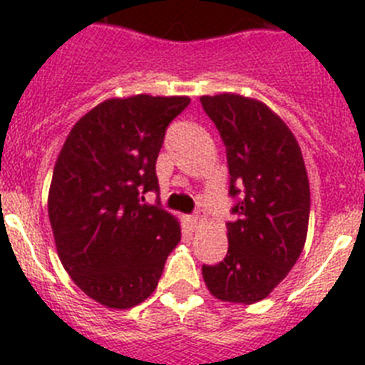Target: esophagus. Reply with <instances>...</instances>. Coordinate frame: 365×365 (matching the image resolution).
Instances as JSON below:
<instances>
[{"label": "esophagus", "instance_id": "1", "mask_svg": "<svg viewBox=\"0 0 365 365\" xmlns=\"http://www.w3.org/2000/svg\"><path fill=\"white\" fill-rule=\"evenodd\" d=\"M203 216L202 215H192V216H189V218H187V223H189V227L190 229H198L200 225H202L203 223Z\"/></svg>", "mask_w": 365, "mask_h": 365}]
</instances>
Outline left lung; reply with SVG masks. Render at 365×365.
Here are the masks:
<instances>
[{
  "label": "left lung",
  "mask_w": 365,
  "mask_h": 365,
  "mask_svg": "<svg viewBox=\"0 0 365 365\" xmlns=\"http://www.w3.org/2000/svg\"><path fill=\"white\" fill-rule=\"evenodd\" d=\"M225 145L229 195L227 255L203 265L212 297L255 304L269 297L297 264L309 223V180L297 138L267 105L240 94L202 96Z\"/></svg>",
  "instance_id": "left-lung-1"
}]
</instances>
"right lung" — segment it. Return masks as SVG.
<instances>
[{
	"instance_id": "1",
	"label": "right lung",
	"mask_w": 365,
	"mask_h": 365,
	"mask_svg": "<svg viewBox=\"0 0 365 365\" xmlns=\"http://www.w3.org/2000/svg\"><path fill=\"white\" fill-rule=\"evenodd\" d=\"M187 96L113 98L88 110L65 140L48 190L61 264L87 297L129 309L153 294L182 238L160 202L156 160Z\"/></svg>"
}]
</instances>
